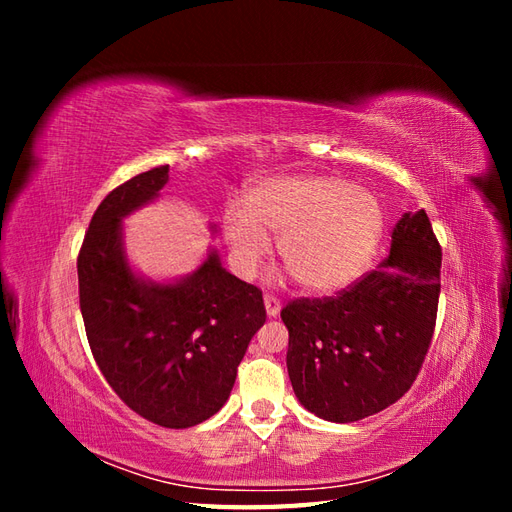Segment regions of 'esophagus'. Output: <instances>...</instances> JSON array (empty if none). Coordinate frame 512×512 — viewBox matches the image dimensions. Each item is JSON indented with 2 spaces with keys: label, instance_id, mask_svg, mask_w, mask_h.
Wrapping results in <instances>:
<instances>
[{
  "label": "esophagus",
  "instance_id": "esophagus-1",
  "mask_svg": "<svg viewBox=\"0 0 512 512\" xmlns=\"http://www.w3.org/2000/svg\"><path fill=\"white\" fill-rule=\"evenodd\" d=\"M265 309H267V316L269 318H277V316H280V309H282L280 299H275V297H271V294H267V297H265Z\"/></svg>",
  "mask_w": 512,
  "mask_h": 512
}]
</instances>
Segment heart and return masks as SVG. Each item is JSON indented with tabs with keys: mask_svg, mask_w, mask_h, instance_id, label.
Masks as SVG:
<instances>
[{
	"mask_svg": "<svg viewBox=\"0 0 512 512\" xmlns=\"http://www.w3.org/2000/svg\"><path fill=\"white\" fill-rule=\"evenodd\" d=\"M386 211L376 192L342 177H277L247 194V207L230 203L222 230L232 267L252 277L280 235L277 252L297 282L318 294L348 288L374 262Z\"/></svg>",
	"mask_w": 512,
	"mask_h": 512,
	"instance_id": "obj_1",
	"label": "heart"
}]
</instances>
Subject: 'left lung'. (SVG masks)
Returning <instances> with one entry per match:
<instances>
[{
  "mask_svg": "<svg viewBox=\"0 0 512 512\" xmlns=\"http://www.w3.org/2000/svg\"><path fill=\"white\" fill-rule=\"evenodd\" d=\"M440 267V243L421 209L401 215L389 256L350 290L282 309L288 376L305 410L354 423L410 389L436 327Z\"/></svg>",
  "mask_w": 512,
  "mask_h": 512,
  "instance_id": "left-lung-1",
  "label": "left lung"
}]
</instances>
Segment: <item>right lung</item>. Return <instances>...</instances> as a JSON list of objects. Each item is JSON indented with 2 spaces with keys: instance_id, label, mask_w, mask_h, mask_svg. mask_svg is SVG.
<instances>
[{
  "instance_id": "obj_1",
  "label": "right lung",
  "mask_w": 512,
  "mask_h": 512,
  "mask_svg": "<svg viewBox=\"0 0 512 512\" xmlns=\"http://www.w3.org/2000/svg\"><path fill=\"white\" fill-rule=\"evenodd\" d=\"M166 181L168 166L151 168L108 194L76 267L87 339L106 382L147 421L185 429L226 404L267 312L262 292L228 273L213 247L173 280H151L130 265L123 220L156 203Z\"/></svg>"
}]
</instances>
